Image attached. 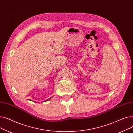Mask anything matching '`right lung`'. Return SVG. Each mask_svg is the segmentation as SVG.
Returning <instances> with one entry per match:
<instances>
[{
  "label": "right lung",
  "instance_id": "right-lung-1",
  "mask_svg": "<svg viewBox=\"0 0 133 133\" xmlns=\"http://www.w3.org/2000/svg\"><path fill=\"white\" fill-rule=\"evenodd\" d=\"M51 99V97H50V98H49L48 99H47V100H46V101H43V102H45V101H48V100H50Z\"/></svg>",
  "mask_w": 133,
  "mask_h": 133
}]
</instances>
